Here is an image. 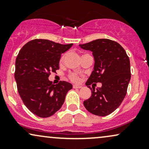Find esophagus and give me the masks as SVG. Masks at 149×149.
Returning a JSON list of instances; mask_svg holds the SVG:
<instances>
[{
	"label": "esophagus",
	"instance_id": "obj_1",
	"mask_svg": "<svg viewBox=\"0 0 149 149\" xmlns=\"http://www.w3.org/2000/svg\"><path fill=\"white\" fill-rule=\"evenodd\" d=\"M73 88H81L82 86H80V85H73Z\"/></svg>",
	"mask_w": 149,
	"mask_h": 149
}]
</instances>
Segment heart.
Wrapping results in <instances>:
<instances>
[{
  "mask_svg": "<svg viewBox=\"0 0 149 149\" xmlns=\"http://www.w3.org/2000/svg\"><path fill=\"white\" fill-rule=\"evenodd\" d=\"M64 57H65V55H63L62 57H61V59H60L61 62H62L63 60H64ZM69 78L72 82H74V83H78V82L80 80L79 76H78V75H77L76 73H69Z\"/></svg>",
  "mask_w": 149,
  "mask_h": 149,
  "instance_id": "b5f03b06",
  "label": "heart"
}]
</instances>
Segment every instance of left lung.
Here are the masks:
<instances>
[{
  "label": "left lung",
  "instance_id": "left-lung-1",
  "mask_svg": "<svg viewBox=\"0 0 149 149\" xmlns=\"http://www.w3.org/2000/svg\"><path fill=\"white\" fill-rule=\"evenodd\" d=\"M79 46L92 52L95 59L94 70L85 83L92 95L83 104L94 115H109L118 108L127 93L131 78L129 57L118 42L109 39H97ZM93 82H102V87L92 90L89 85Z\"/></svg>",
  "mask_w": 149,
  "mask_h": 149
}]
</instances>
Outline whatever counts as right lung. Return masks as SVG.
<instances>
[{
  "label": "right lung",
  "mask_w": 149,
  "mask_h": 149,
  "mask_svg": "<svg viewBox=\"0 0 149 149\" xmlns=\"http://www.w3.org/2000/svg\"><path fill=\"white\" fill-rule=\"evenodd\" d=\"M73 43L62 45L34 39L22 47L15 61V78L24 104L33 114L47 118L59 111L72 85L60 81L54 85L48 77L59 69L61 54Z\"/></svg>",
  "instance_id": "add662e5"
}]
</instances>
